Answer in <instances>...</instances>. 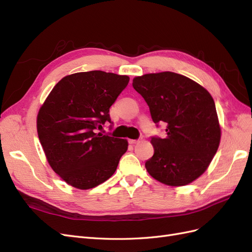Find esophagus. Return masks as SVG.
<instances>
[{
    "mask_svg": "<svg viewBox=\"0 0 252 252\" xmlns=\"http://www.w3.org/2000/svg\"><path fill=\"white\" fill-rule=\"evenodd\" d=\"M141 141H142V138H141V139H138V140H132V139H130V140H129V143L134 145V144H136V143H140Z\"/></svg>",
    "mask_w": 252,
    "mask_h": 252,
    "instance_id": "34e87169",
    "label": "esophagus"
}]
</instances>
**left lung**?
<instances>
[{"label": "left lung", "mask_w": 252, "mask_h": 252, "mask_svg": "<svg viewBox=\"0 0 252 252\" xmlns=\"http://www.w3.org/2000/svg\"><path fill=\"white\" fill-rule=\"evenodd\" d=\"M133 88L144 97L152 121L166 123V138L152 136L155 154L145 167L157 181L184 186L208 168L220 140L215 101L200 84L164 71L135 77Z\"/></svg>", "instance_id": "obj_1"}]
</instances>
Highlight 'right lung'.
Listing matches in <instances>:
<instances>
[{
  "instance_id": "obj_1",
  "label": "right lung",
  "mask_w": 252,
  "mask_h": 252,
  "mask_svg": "<svg viewBox=\"0 0 252 252\" xmlns=\"http://www.w3.org/2000/svg\"><path fill=\"white\" fill-rule=\"evenodd\" d=\"M128 82L127 75L101 70L66 75L41 106L37 135L51 168L67 184L90 189L117 170L128 142L97 130L112 123L109 108Z\"/></svg>"
}]
</instances>
